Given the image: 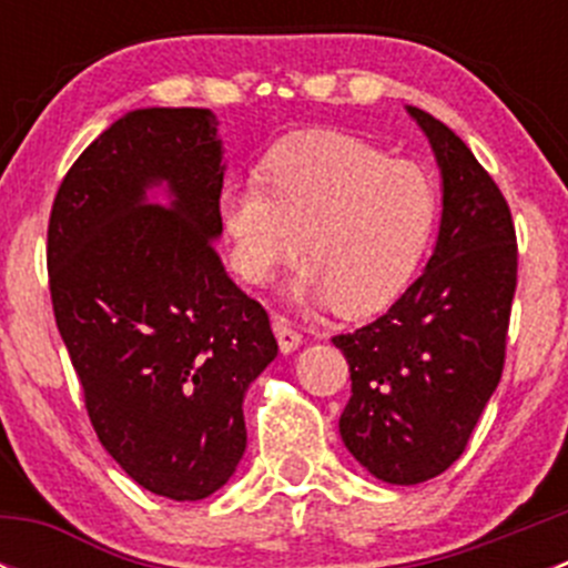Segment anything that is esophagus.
Here are the masks:
<instances>
[{"label":"esophagus","instance_id":"esophagus-1","mask_svg":"<svg viewBox=\"0 0 568 568\" xmlns=\"http://www.w3.org/2000/svg\"><path fill=\"white\" fill-rule=\"evenodd\" d=\"M272 329H274V335H277L280 352H283V354H291L294 348L302 346V332L296 329V326L291 324V321L285 316H274L272 318Z\"/></svg>","mask_w":568,"mask_h":568}]
</instances>
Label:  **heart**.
<instances>
[{"label": "heart", "instance_id": "obj_1", "mask_svg": "<svg viewBox=\"0 0 568 568\" xmlns=\"http://www.w3.org/2000/svg\"><path fill=\"white\" fill-rule=\"evenodd\" d=\"M437 183L415 162L348 134L305 136L266 162V181L222 186L216 214L231 263L268 283L305 242L296 300L332 302L346 316L387 307L415 277L437 222Z\"/></svg>", "mask_w": 568, "mask_h": 568}]
</instances>
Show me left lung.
Listing matches in <instances>:
<instances>
[{"mask_svg":"<svg viewBox=\"0 0 568 568\" xmlns=\"http://www.w3.org/2000/svg\"><path fill=\"white\" fill-rule=\"evenodd\" d=\"M406 112L443 173L437 247L385 316L332 337L352 374L343 445L398 486L437 478L464 454L503 376L517 291V233L500 186L448 125Z\"/></svg>","mask_w":568,"mask_h":568,"instance_id":"1","label":"left lung"}]
</instances>
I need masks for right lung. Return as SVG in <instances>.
Masks as SVG:
<instances>
[{"instance_id":"add662e5","label":"right lung","mask_w":568,"mask_h":568,"mask_svg":"<svg viewBox=\"0 0 568 568\" xmlns=\"http://www.w3.org/2000/svg\"><path fill=\"white\" fill-rule=\"evenodd\" d=\"M216 125L194 106L123 114L49 216L51 305L90 423L129 478L170 500H203L236 473L244 393L277 357L266 311L216 255ZM162 182L168 206L146 200Z\"/></svg>"}]
</instances>
